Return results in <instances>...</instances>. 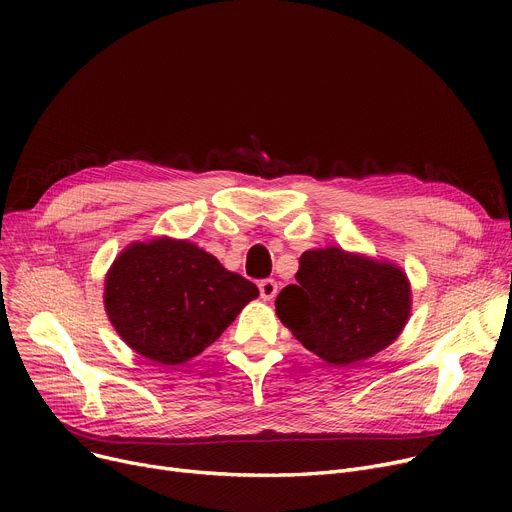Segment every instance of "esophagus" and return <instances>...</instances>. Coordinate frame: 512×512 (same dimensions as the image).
Returning <instances> with one entry per match:
<instances>
[{
    "label": "esophagus",
    "instance_id": "esophagus-1",
    "mask_svg": "<svg viewBox=\"0 0 512 512\" xmlns=\"http://www.w3.org/2000/svg\"><path fill=\"white\" fill-rule=\"evenodd\" d=\"M259 294L263 301H274V297L278 294V284L274 280H261L259 282Z\"/></svg>",
    "mask_w": 512,
    "mask_h": 512
}]
</instances>
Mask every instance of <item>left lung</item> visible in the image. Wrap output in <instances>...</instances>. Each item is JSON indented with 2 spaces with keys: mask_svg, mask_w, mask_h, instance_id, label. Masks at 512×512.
<instances>
[{
  "mask_svg": "<svg viewBox=\"0 0 512 512\" xmlns=\"http://www.w3.org/2000/svg\"><path fill=\"white\" fill-rule=\"evenodd\" d=\"M411 282L392 261L342 247L301 255L297 284L282 288L276 315L307 351L351 367L390 346L411 315Z\"/></svg>",
  "mask_w": 512,
  "mask_h": 512,
  "instance_id": "left-lung-1",
  "label": "left lung"
}]
</instances>
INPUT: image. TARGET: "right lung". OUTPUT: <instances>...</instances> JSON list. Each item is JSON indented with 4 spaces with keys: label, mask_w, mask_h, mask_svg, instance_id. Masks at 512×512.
Returning a JSON list of instances; mask_svg holds the SVG:
<instances>
[{
    "label": "right lung",
    "mask_w": 512,
    "mask_h": 512,
    "mask_svg": "<svg viewBox=\"0 0 512 512\" xmlns=\"http://www.w3.org/2000/svg\"><path fill=\"white\" fill-rule=\"evenodd\" d=\"M257 297L253 282L195 242L170 236L130 242L103 286V307L118 336L159 365H182L203 353Z\"/></svg>",
    "instance_id": "obj_1"
}]
</instances>
